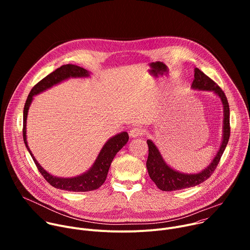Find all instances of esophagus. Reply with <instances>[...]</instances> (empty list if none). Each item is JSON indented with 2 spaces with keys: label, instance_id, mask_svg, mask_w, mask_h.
I'll return each instance as SVG.
<instances>
[{
  "label": "esophagus",
  "instance_id": "esophagus-1",
  "mask_svg": "<svg viewBox=\"0 0 250 250\" xmlns=\"http://www.w3.org/2000/svg\"><path fill=\"white\" fill-rule=\"evenodd\" d=\"M142 132H144V130H142L141 128L139 127H133L130 129L129 131V137L130 138H136L138 136H140L142 134Z\"/></svg>",
  "mask_w": 250,
  "mask_h": 250
}]
</instances>
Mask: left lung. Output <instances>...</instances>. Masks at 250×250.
<instances>
[{"mask_svg":"<svg viewBox=\"0 0 250 250\" xmlns=\"http://www.w3.org/2000/svg\"><path fill=\"white\" fill-rule=\"evenodd\" d=\"M194 72L195 79L193 81L191 88L196 91L212 92L220 98L223 104L224 120L222 142L216 156L212 158L211 162L205 169L198 173H183L175 170L170 165H168L154 142L150 139H147L146 142L148 146V158L146 161V168L150 179L162 191L170 192L186 189L197 186L206 181L217 168V165L220 162V159L228 146V142L229 139V105L225 93L215 82L210 78H208L205 73H203L199 68H195Z\"/></svg>","mask_w":250,"mask_h":250,"instance_id":"left-lung-1","label":"left lung"}]
</instances>
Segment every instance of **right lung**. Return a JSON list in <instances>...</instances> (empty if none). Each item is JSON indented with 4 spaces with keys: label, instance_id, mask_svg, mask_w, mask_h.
Masks as SVG:
<instances>
[{
    "label": "right lung",
    "instance_id": "1",
    "mask_svg": "<svg viewBox=\"0 0 250 250\" xmlns=\"http://www.w3.org/2000/svg\"><path fill=\"white\" fill-rule=\"evenodd\" d=\"M87 77H90V72L88 70L80 66H76L72 64L62 65L61 67L53 71L52 73L47 75L45 78H43L42 81H40L31 89L23 109V130H22L23 141L35 165H37L38 169L40 170L42 175L44 177V179L51 186L57 189L70 191V192L93 191L100 188L104 184V182L105 181L106 175H108L111 163L114 160L116 154L126 145V142L128 141L127 132L122 131L106 140L105 144L100 150L95 162L86 172L74 177L64 178V177L53 176L50 173H48L38 162V160L35 159V157L31 153L27 145V139H26V120H27L29 106L33 101L34 96H37L70 78H87Z\"/></svg>",
    "mask_w": 250,
    "mask_h": 250
}]
</instances>
